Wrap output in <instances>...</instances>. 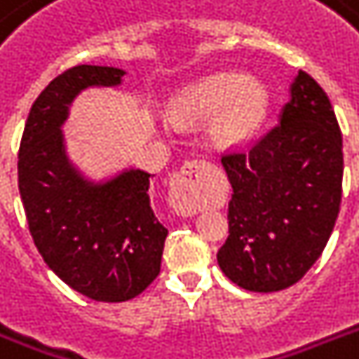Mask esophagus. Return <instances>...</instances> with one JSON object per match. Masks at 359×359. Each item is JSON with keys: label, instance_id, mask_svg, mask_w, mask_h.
Returning a JSON list of instances; mask_svg holds the SVG:
<instances>
[{"label": "esophagus", "instance_id": "34e87169", "mask_svg": "<svg viewBox=\"0 0 359 359\" xmlns=\"http://www.w3.org/2000/svg\"><path fill=\"white\" fill-rule=\"evenodd\" d=\"M207 160L186 162L171 180L169 201L180 214L197 212L203 207V173L207 171Z\"/></svg>", "mask_w": 359, "mask_h": 359}]
</instances>
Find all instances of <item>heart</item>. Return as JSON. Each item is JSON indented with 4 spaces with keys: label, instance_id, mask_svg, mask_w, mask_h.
I'll return each instance as SVG.
<instances>
[{
    "label": "heart",
    "instance_id": "heart-1",
    "mask_svg": "<svg viewBox=\"0 0 359 359\" xmlns=\"http://www.w3.org/2000/svg\"><path fill=\"white\" fill-rule=\"evenodd\" d=\"M268 93L261 81L240 72H216L194 81L173 102L179 119L201 121L214 115L210 135L219 147L242 145L261 126Z\"/></svg>",
    "mask_w": 359,
    "mask_h": 359
}]
</instances>
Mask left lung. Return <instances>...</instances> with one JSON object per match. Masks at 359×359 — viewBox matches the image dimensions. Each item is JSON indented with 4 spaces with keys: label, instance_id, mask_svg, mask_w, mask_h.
Here are the masks:
<instances>
[{
    "label": "left lung",
    "instance_id": "1",
    "mask_svg": "<svg viewBox=\"0 0 359 359\" xmlns=\"http://www.w3.org/2000/svg\"><path fill=\"white\" fill-rule=\"evenodd\" d=\"M222 163L233 186L222 272L253 292L300 281L328 244L343 196V137L328 95L300 70L279 123Z\"/></svg>",
    "mask_w": 359,
    "mask_h": 359
}]
</instances>
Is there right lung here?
I'll use <instances>...</instances> for the list:
<instances>
[{
    "mask_svg": "<svg viewBox=\"0 0 359 359\" xmlns=\"http://www.w3.org/2000/svg\"><path fill=\"white\" fill-rule=\"evenodd\" d=\"M124 70L78 65L53 78L31 106L18 152V188L36 250L70 289L126 302L160 273L168 229L151 207V173L124 169L87 180L67 156L61 126L87 87L119 86Z\"/></svg>",
    "mask_w": 359,
    "mask_h": 359,
    "instance_id": "add662e5",
    "label": "right lung"
}]
</instances>
